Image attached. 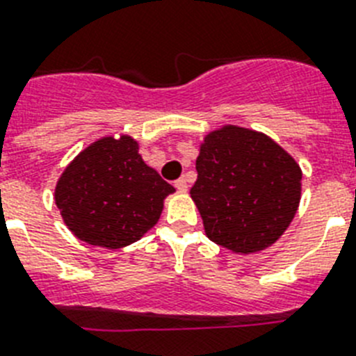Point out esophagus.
<instances>
[{
	"label": "esophagus",
	"mask_w": 356,
	"mask_h": 356,
	"mask_svg": "<svg viewBox=\"0 0 356 356\" xmlns=\"http://www.w3.org/2000/svg\"><path fill=\"white\" fill-rule=\"evenodd\" d=\"M175 188H177L179 192L181 193H184L188 190V183H186V179L184 177H181V179H177V181H175Z\"/></svg>",
	"instance_id": "34e87169"
}]
</instances>
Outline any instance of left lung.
<instances>
[{
  "label": "left lung",
  "mask_w": 356,
  "mask_h": 356,
  "mask_svg": "<svg viewBox=\"0 0 356 356\" xmlns=\"http://www.w3.org/2000/svg\"><path fill=\"white\" fill-rule=\"evenodd\" d=\"M190 190L206 235L235 253L266 250L284 234L300 202V166L264 134L222 127L208 134Z\"/></svg>",
  "instance_id": "8db88e82"
}]
</instances>
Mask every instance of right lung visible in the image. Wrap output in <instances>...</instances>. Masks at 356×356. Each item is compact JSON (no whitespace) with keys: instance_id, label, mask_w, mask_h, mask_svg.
Returning a JSON list of instances; mask_svg holds the SVG:
<instances>
[{"instance_id":"right-lung-1","label":"right lung","mask_w":356,"mask_h":356,"mask_svg":"<svg viewBox=\"0 0 356 356\" xmlns=\"http://www.w3.org/2000/svg\"><path fill=\"white\" fill-rule=\"evenodd\" d=\"M175 192L145 164L132 137H103L72 161L56 186V204L72 234L92 246L136 243L154 226L164 197Z\"/></svg>"}]
</instances>
